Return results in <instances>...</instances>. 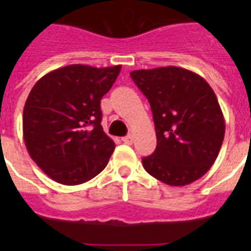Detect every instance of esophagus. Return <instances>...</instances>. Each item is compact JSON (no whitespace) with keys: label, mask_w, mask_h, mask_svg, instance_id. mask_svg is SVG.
Segmentation results:
<instances>
[{"label":"esophagus","mask_w":251,"mask_h":251,"mask_svg":"<svg viewBox=\"0 0 251 251\" xmlns=\"http://www.w3.org/2000/svg\"><path fill=\"white\" fill-rule=\"evenodd\" d=\"M122 142H124V143H126V145H133L134 137L131 135V134H129V135H126V137L122 138Z\"/></svg>","instance_id":"1"}]
</instances>
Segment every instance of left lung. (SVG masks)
I'll list each match as a JSON object with an SVG mask.
<instances>
[{
  "instance_id": "1",
  "label": "left lung",
  "mask_w": 251,
  "mask_h": 251,
  "mask_svg": "<svg viewBox=\"0 0 251 251\" xmlns=\"http://www.w3.org/2000/svg\"><path fill=\"white\" fill-rule=\"evenodd\" d=\"M130 76L149 100L156 129V150L142 159L146 171L172 186L189 185L206 175L226 134L210 84L177 66L134 70Z\"/></svg>"
}]
</instances>
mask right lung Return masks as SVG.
I'll return each instance as SVG.
<instances>
[{
    "label": "right lung",
    "instance_id": "right-lung-1",
    "mask_svg": "<svg viewBox=\"0 0 251 251\" xmlns=\"http://www.w3.org/2000/svg\"><path fill=\"white\" fill-rule=\"evenodd\" d=\"M121 65H69L37 80L23 109V138L29 156L62 185L87 182L106 167L114 142L102 130L100 100Z\"/></svg>",
    "mask_w": 251,
    "mask_h": 251
}]
</instances>
